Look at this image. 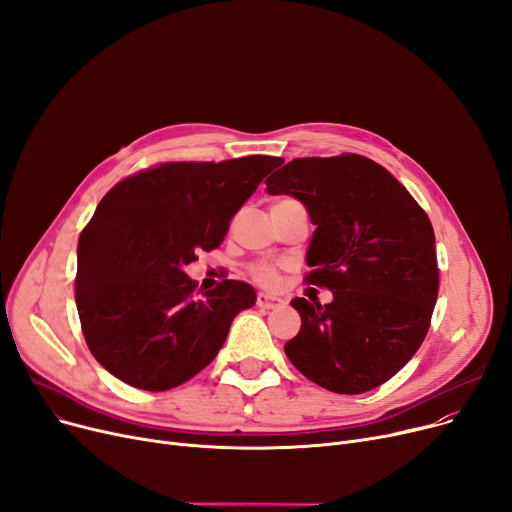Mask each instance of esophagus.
Here are the masks:
<instances>
[{
    "label": "esophagus",
    "mask_w": 512,
    "mask_h": 512,
    "mask_svg": "<svg viewBox=\"0 0 512 512\" xmlns=\"http://www.w3.org/2000/svg\"><path fill=\"white\" fill-rule=\"evenodd\" d=\"M257 307L259 309H278V307H282V301L280 299H276V297H270V294H263V292H259L257 294Z\"/></svg>",
    "instance_id": "1"
}]
</instances>
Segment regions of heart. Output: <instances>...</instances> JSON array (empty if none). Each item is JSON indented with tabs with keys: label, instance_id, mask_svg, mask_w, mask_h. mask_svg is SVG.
<instances>
[{
	"label": "heart",
	"instance_id": "obj_1",
	"mask_svg": "<svg viewBox=\"0 0 512 512\" xmlns=\"http://www.w3.org/2000/svg\"><path fill=\"white\" fill-rule=\"evenodd\" d=\"M249 276L265 288H272L278 284L280 278V267L272 261H255L249 265Z\"/></svg>",
	"mask_w": 512,
	"mask_h": 512
}]
</instances>
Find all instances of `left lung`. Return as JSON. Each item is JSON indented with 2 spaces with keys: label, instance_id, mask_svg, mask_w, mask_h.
<instances>
[{
  "label": "left lung",
  "instance_id": "left-lung-1",
  "mask_svg": "<svg viewBox=\"0 0 512 512\" xmlns=\"http://www.w3.org/2000/svg\"><path fill=\"white\" fill-rule=\"evenodd\" d=\"M265 184L307 207L317 228L305 282L334 292L328 305L292 299L303 324L286 357L336 394L382 386L419 351L438 299L427 213L386 168L357 153L297 157Z\"/></svg>",
  "mask_w": 512,
  "mask_h": 512
}]
</instances>
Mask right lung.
Listing matches in <instances>:
<instances>
[{"instance_id": "add662e5", "label": "right lung", "mask_w": 512, "mask_h": 512, "mask_svg": "<svg viewBox=\"0 0 512 512\" xmlns=\"http://www.w3.org/2000/svg\"><path fill=\"white\" fill-rule=\"evenodd\" d=\"M282 157L166 161L120 180L78 238L76 309L93 357L128 386L164 392L207 367L253 286L197 290L182 267L222 245Z\"/></svg>"}]
</instances>
